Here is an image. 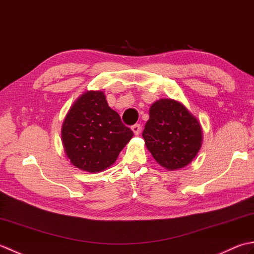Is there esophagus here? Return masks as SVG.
I'll return each mask as SVG.
<instances>
[{
	"label": "esophagus",
	"instance_id": "1",
	"mask_svg": "<svg viewBox=\"0 0 254 254\" xmlns=\"http://www.w3.org/2000/svg\"><path fill=\"white\" fill-rule=\"evenodd\" d=\"M132 131H133V133L135 134V135H138L139 134V132H141V126H139V124H134V126H132Z\"/></svg>",
	"mask_w": 254,
	"mask_h": 254
}]
</instances>
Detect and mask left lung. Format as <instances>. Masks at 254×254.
<instances>
[{"instance_id":"1","label":"left lung","mask_w":254,"mask_h":254,"mask_svg":"<svg viewBox=\"0 0 254 254\" xmlns=\"http://www.w3.org/2000/svg\"><path fill=\"white\" fill-rule=\"evenodd\" d=\"M142 135L155 160L168 170L190 164L202 144L198 121L172 99H160L152 105Z\"/></svg>"}]
</instances>
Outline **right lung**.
<instances>
[{
  "instance_id": "1",
  "label": "right lung",
  "mask_w": 254,
  "mask_h": 254,
  "mask_svg": "<svg viewBox=\"0 0 254 254\" xmlns=\"http://www.w3.org/2000/svg\"><path fill=\"white\" fill-rule=\"evenodd\" d=\"M133 136L102 91H87L75 101L62 127L64 150L71 163L88 172L105 170Z\"/></svg>"
}]
</instances>
